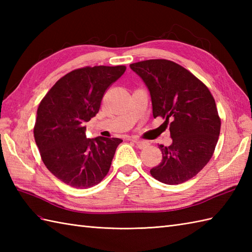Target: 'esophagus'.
Returning <instances> with one entry per match:
<instances>
[{
  "instance_id": "esophagus-1",
  "label": "esophagus",
  "mask_w": 252,
  "mask_h": 252,
  "mask_svg": "<svg viewBox=\"0 0 252 252\" xmlns=\"http://www.w3.org/2000/svg\"><path fill=\"white\" fill-rule=\"evenodd\" d=\"M132 142H134V143L136 144V145H137V147L140 148V149H144V148H146V147L149 145V143H148V142H146V141H141V140H137V138H133Z\"/></svg>"
}]
</instances>
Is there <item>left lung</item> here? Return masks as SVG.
Instances as JSON below:
<instances>
[{
	"instance_id": "8db88e82",
	"label": "left lung",
	"mask_w": 252,
	"mask_h": 252,
	"mask_svg": "<svg viewBox=\"0 0 252 252\" xmlns=\"http://www.w3.org/2000/svg\"><path fill=\"white\" fill-rule=\"evenodd\" d=\"M130 68L149 91L154 118L165 119L172 138L170 146H159L162 160L151 174L168 185L190 180L211 159L220 135L215 98L200 80L171 61H143Z\"/></svg>"
}]
</instances>
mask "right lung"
<instances>
[{
	"mask_svg": "<svg viewBox=\"0 0 252 252\" xmlns=\"http://www.w3.org/2000/svg\"><path fill=\"white\" fill-rule=\"evenodd\" d=\"M126 69H76L58 80L41 100L33 130L35 144L46 168L67 185L89 189L108 173L122 140L88 138L85 122L97 114L106 90Z\"/></svg>",
	"mask_w": 252,
	"mask_h": 252,
	"instance_id": "add662e5",
	"label": "right lung"
}]
</instances>
